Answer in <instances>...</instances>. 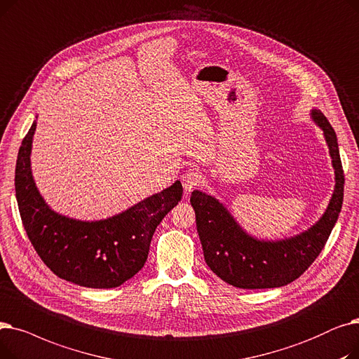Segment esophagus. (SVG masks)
I'll return each instance as SVG.
<instances>
[{"label": "esophagus", "instance_id": "1", "mask_svg": "<svg viewBox=\"0 0 359 359\" xmlns=\"http://www.w3.org/2000/svg\"><path fill=\"white\" fill-rule=\"evenodd\" d=\"M181 181H182V187H184L185 194H190L194 189H197V187L200 185L201 175L198 172H196L194 169H189L182 174Z\"/></svg>", "mask_w": 359, "mask_h": 359}]
</instances>
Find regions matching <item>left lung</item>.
Listing matches in <instances>:
<instances>
[{
  "label": "left lung",
  "instance_id": "1",
  "mask_svg": "<svg viewBox=\"0 0 359 359\" xmlns=\"http://www.w3.org/2000/svg\"><path fill=\"white\" fill-rule=\"evenodd\" d=\"M313 121L323 130L334 169V191L329 206L306 231L279 241L257 240L248 235L217 198L194 190L191 206L204 260L226 283L241 289L279 287L298 279L326 245L344 203L345 175L333 127L318 109Z\"/></svg>",
  "mask_w": 359,
  "mask_h": 359
}]
</instances>
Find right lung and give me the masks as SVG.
Returning <instances> with one entry per match:
<instances>
[{
    "mask_svg": "<svg viewBox=\"0 0 359 359\" xmlns=\"http://www.w3.org/2000/svg\"><path fill=\"white\" fill-rule=\"evenodd\" d=\"M35 130L33 121L19 149L14 178L17 204L33 248L64 280L96 289L123 285L144 266L153 233L181 201V182L108 219L88 222L62 216L45 203L32 175Z\"/></svg>",
    "mask_w": 359,
    "mask_h": 359,
    "instance_id": "add662e5",
    "label": "right lung"
}]
</instances>
